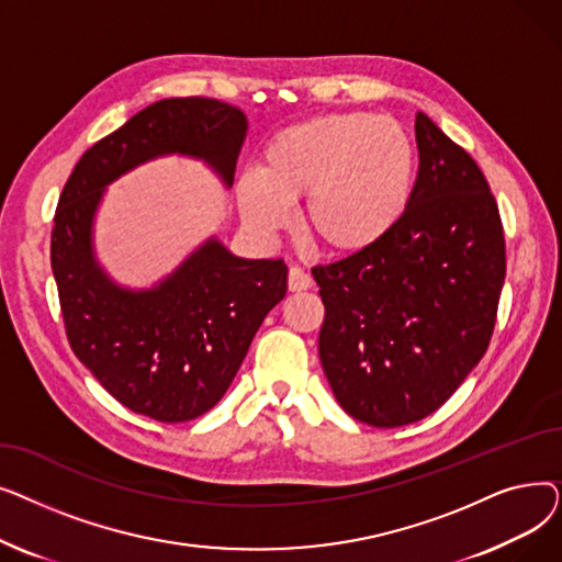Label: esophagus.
Segmentation results:
<instances>
[{"mask_svg":"<svg viewBox=\"0 0 562 562\" xmlns=\"http://www.w3.org/2000/svg\"><path fill=\"white\" fill-rule=\"evenodd\" d=\"M312 286V278L301 269V266H291L289 269V291H305Z\"/></svg>","mask_w":562,"mask_h":562,"instance_id":"34e87169","label":"esophagus"}]
</instances>
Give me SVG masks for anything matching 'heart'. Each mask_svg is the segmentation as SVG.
Wrapping results in <instances>:
<instances>
[{
    "label": "heart",
    "instance_id": "obj_1",
    "mask_svg": "<svg viewBox=\"0 0 562 562\" xmlns=\"http://www.w3.org/2000/svg\"><path fill=\"white\" fill-rule=\"evenodd\" d=\"M417 150L401 123L369 111L314 115L263 145L257 170L236 180L246 225L271 239L305 198L303 232L330 255L380 246L409 212Z\"/></svg>",
    "mask_w": 562,
    "mask_h": 562
}]
</instances>
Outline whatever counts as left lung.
Here are the masks:
<instances>
[{
    "label": "left lung",
    "instance_id": "left-lung-1",
    "mask_svg": "<svg viewBox=\"0 0 562 562\" xmlns=\"http://www.w3.org/2000/svg\"><path fill=\"white\" fill-rule=\"evenodd\" d=\"M409 212L373 250L314 266L326 305L318 358L335 398L375 428L415 424L490 346L506 241L485 175L426 113Z\"/></svg>",
    "mask_w": 562,
    "mask_h": 562
}]
</instances>
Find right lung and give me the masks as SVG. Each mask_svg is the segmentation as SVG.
<instances>
[{"label":"right lung","mask_w":562,"mask_h":562,"mask_svg":"<svg viewBox=\"0 0 562 562\" xmlns=\"http://www.w3.org/2000/svg\"><path fill=\"white\" fill-rule=\"evenodd\" d=\"M246 134L248 117L232 104L155 102L86 150L58 198L52 271L68 341L100 385L136 415L180 424L212 409L261 321L284 299L286 266L236 257L210 236L157 284H117L93 244L104 191L136 166L168 155L204 161L229 189Z\"/></svg>","instance_id":"right-lung-1"}]
</instances>
